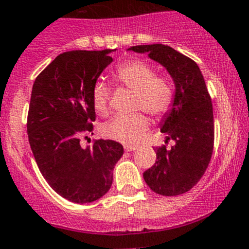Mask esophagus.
<instances>
[{
	"label": "esophagus",
	"instance_id": "1",
	"mask_svg": "<svg viewBox=\"0 0 249 249\" xmlns=\"http://www.w3.org/2000/svg\"><path fill=\"white\" fill-rule=\"evenodd\" d=\"M124 149L126 152H131V151H136L137 146H134V144H125Z\"/></svg>",
	"mask_w": 249,
	"mask_h": 249
}]
</instances>
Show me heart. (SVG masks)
Listing matches in <instances>:
<instances>
[{"label":"heart","instance_id":"heart-1","mask_svg":"<svg viewBox=\"0 0 249 249\" xmlns=\"http://www.w3.org/2000/svg\"><path fill=\"white\" fill-rule=\"evenodd\" d=\"M118 84L135 91V109H143L154 117H163L174 101L173 86L168 79L157 76L152 66L140 59L122 64L114 71ZM109 89L102 81L92 89V106L100 115L108 114ZM149 120L143 113L118 115L103 125V136L122 143H137L148 130Z\"/></svg>","mask_w":249,"mask_h":249}]
</instances>
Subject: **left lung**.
I'll list each match as a JSON object with an SVG mask.
<instances>
[{
  "label": "left lung",
  "instance_id": "obj_1",
  "mask_svg": "<svg viewBox=\"0 0 249 249\" xmlns=\"http://www.w3.org/2000/svg\"><path fill=\"white\" fill-rule=\"evenodd\" d=\"M127 51L147 53L166 69L175 85L173 106L164 114L160 131L170 149L157 148V160L143 173L149 189L161 196L182 195L196 185L208 168L213 153L214 119L211 96L199 67L191 58L169 46H132Z\"/></svg>",
  "mask_w": 249,
  "mask_h": 249
}]
</instances>
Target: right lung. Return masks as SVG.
<instances>
[{"label":"right lung","mask_w":249,"mask_h":249,"mask_svg":"<svg viewBox=\"0 0 249 249\" xmlns=\"http://www.w3.org/2000/svg\"><path fill=\"white\" fill-rule=\"evenodd\" d=\"M115 50L69 51L57 55L35 79L28 136L41 174L59 196L74 203L97 201L109 191L113 170L124 153L113 140L80 144L92 132V89L113 62Z\"/></svg>","instance_id":"add662e5"}]
</instances>
